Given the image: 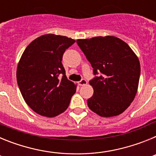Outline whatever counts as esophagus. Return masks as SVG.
Wrapping results in <instances>:
<instances>
[{
	"label": "esophagus",
	"instance_id": "obj_1",
	"mask_svg": "<svg viewBox=\"0 0 156 156\" xmlns=\"http://www.w3.org/2000/svg\"><path fill=\"white\" fill-rule=\"evenodd\" d=\"M87 83V81L85 79H82L80 81L78 82V84H79L80 86H83V85H86Z\"/></svg>",
	"mask_w": 156,
	"mask_h": 156
}]
</instances>
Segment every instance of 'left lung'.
<instances>
[{
    "instance_id": "8db88e82",
    "label": "left lung",
    "mask_w": 156,
    "mask_h": 156,
    "mask_svg": "<svg viewBox=\"0 0 156 156\" xmlns=\"http://www.w3.org/2000/svg\"><path fill=\"white\" fill-rule=\"evenodd\" d=\"M76 43L95 75L89 82L94 89L87 100L89 108L102 117L122 113L137 91L140 74L138 58L126 43L112 36L79 39Z\"/></svg>"
}]
</instances>
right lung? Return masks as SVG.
<instances>
[{
    "mask_svg": "<svg viewBox=\"0 0 156 156\" xmlns=\"http://www.w3.org/2000/svg\"><path fill=\"white\" fill-rule=\"evenodd\" d=\"M75 42L64 36L46 34L25 49L18 64L17 82L25 101L37 114L55 117L69 105L76 85L67 79L62 60Z\"/></svg>",
    "mask_w": 156,
    "mask_h": 156,
    "instance_id": "right-lung-1",
    "label": "right lung"
}]
</instances>
